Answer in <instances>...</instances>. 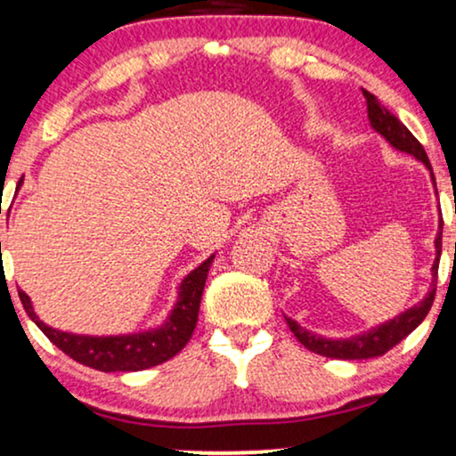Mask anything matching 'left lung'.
I'll use <instances>...</instances> for the list:
<instances>
[{"label": "left lung", "mask_w": 456, "mask_h": 456, "mask_svg": "<svg viewBox=\"0 0 456 456\" xmlns=\"http://www.w3.org/2000/svg\"><path fill=\"white\" fill-rule=\"evenodd\" d=\"M363 97H365V105H368V120L374 131L383 134L393 148L414 156V159L423 162V165L431 171L427 151L423 145L419 143V139L414 137V134L410 133L400 120H397V116H393L385 105H380V101L376 99L372 93L363 91ZM431 179H434L436 183L434 171H431ZM442 226L444 224L440 219V232H437L436 237V262L434 266H431L434 281H431L429 294H427L417 306L408 308V311H403L402 314H397V317H393L391 322L379 325V328L363 331V334L353 336V338H340V340L323 338V336L313 334V331L300 328L294 319L285 317V322H288L289 330L294 331L296 338L300 340L308 351L317 353V355H323V357H331V359H370V357L385 355L389 348L395 346L397 342H402L410 331H414L420 323H423V319L427 317V313H429L431 305H434L436 285H437V266H440V256H442Z\"/></svg>", "instance_id": "obj_1"}]
</instances>
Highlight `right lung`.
Here are the masks:
<instances>
[{"label": "right lung", "mask_w": 456, "mask_h": 456, "mask_svg": "<svg viewBox=\"0 0 456 456\" xmlns=\"http://www.w3.org/2000/svg\"><path fill=\"white\" fill-rule=\"evenodd\" d=\"M213 257L216 256L207 257L199 268H194L182 281L177 302L167 322L160 328L139 331V334L82 336L54 330L37 317L25 291L19 289V296L33 323L48 336L54 346H59L65 355L76 359L77 363L101 370V372H139V370H148L151 365L175 357L192 338L196 322H199L202 289H205L207 273H209Z\"/></svg>", "instance_id": "right-lung-1"}]
</instances>
